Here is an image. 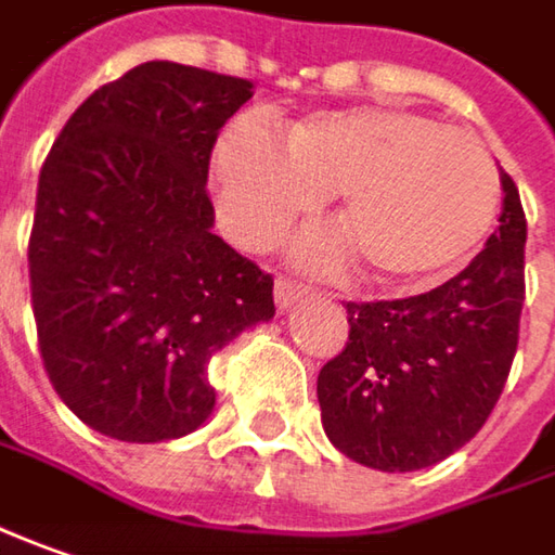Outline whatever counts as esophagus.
<instances>
[{
  "mask_svg": "<svg viewBox=\"0 0 555 555\" xmlns=\"http://www.w3.org/2000/svg\"><path fill=\"white\" fill-rule=\"evenodd\" d=\"M304 295H307V288H304L301 282H295V279H288V276H276V307L279 310H285V307H292L295 301H301Z\"/></svg>",
  "mask_w": 555,
  "mask_h": 555,
  "instance_id": "34e87169",
  "label": "esophagus"
}]
</instances>
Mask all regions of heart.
<instances>
[{"instance_id":"1","label":"heart","mask_w":555,"mask_h":555,"mask_svg":"<svg viewBox=\"0 0 555 555\" xmlns=\"http://www.w3.org/2000/svg\"><path fill=\"white\" fill-rule=\"evenodd\" d=\"M210 167L235 242L270 248L320 195H332L345 235L313 232L301 257L335 267L350 245L366 273L391 288L453 276L481 248L500 207V170L475 135L391 105L317 111L288 124L282 142L242 117L220 133Z\"/></svg>"}]
</instances>
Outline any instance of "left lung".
<instances>
[{
	"label": "left lung",
	"mask_w": 555,
	"mask_h": 555,
	"mask_svg": "<svg viewBox=\"0 0 555 555\" xmlns=\"http://www.w3.org/2000/svg\"><path fill=\"white\" fill-rule=\"evenodd\" d=\"M500 230L460 276L395 301H348V345L317 378L328 441L360 466L416 472L488 422L518 348L525 210L500 173Z\"/></svg>",
	"instance_id": "8db88e82"
}]
</instances>
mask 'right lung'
<instances>
[{
    "label": "right lung",
    "instance_id": "obj_1",
    "mask_svg": "<svg viewBox=\"0 0 555 555\" xmlns=\"http://www.w3.org/2000/svg\"><path fill=\"white\" fill-rule=\"evenodd\" d=\"M251 89L145 61L70 114L39 170L27 263L42 366L108 438L195 431L217 398L207 360L276 313L273 276L210 232V152Z\"/></svg>",
    "mask_w": 555,
    "mask_h": 555
}]
</instances>
